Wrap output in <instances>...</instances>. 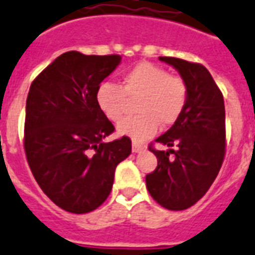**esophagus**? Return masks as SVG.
<instances>
[{"instance_id":"1","label":"esophagus","mask_w":255,"mask_h":255,"mask_svg":"<svg viewBox=\"0 0 255 255\" xmlns=\"http://www.w3.org/2000/svg\"><path fill=\"white\" fill-rule=\"evenodd\" d=\"M143 150H144V146H143V144H139V143H136V142L132 143V151L133 152H140V151H143Z\"/></svg>"}]
</instances>
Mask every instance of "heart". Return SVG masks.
<instances>
[{"label":"heart","instance_id":"b5f03b06","mask_svg":"<svg viewBox=\"0 0 255 255\" xmlns=\"http://www.w3.org/2000/svg\"><path fill=\"white\" fill-rule=\"evenodd\" d=\"M139 115L124 119L118 126L120 135L143 142L162 126L174 124L188 103V85L166 69L143 62L123 74L122 85L101 82L96 89V104L100 111L116 123L127 111L128 100L137 99Z\"/></svg>","mask_w":255,"mask_h":255}]
</instances>
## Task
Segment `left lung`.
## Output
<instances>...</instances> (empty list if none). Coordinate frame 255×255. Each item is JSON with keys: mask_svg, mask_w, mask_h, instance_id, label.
<instances>
[{"mask_svg": "<svg viewBox=\"0 0 255 255\" xmlns=\"http://www.w3.org/2000/svg\"><path fill=\"white\" fill-rule=\"evenodd\" d=\"M178 70L188 85V103L180 119L156 143L177 150L159 151L150 144L158 166L146 175L148 193L170 211L196 204L216 178L226 154V111L223 94L212 75L200 63L159 56ZM171 153L173 157H170Z\"/></svg>", "mask_w": 255, "mask_h": 255, "instance_id": "1", "label": "left lung"}]
</instances>
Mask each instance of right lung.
<instances>
[{"instance_id":"1","label":"right lung","mask_w":255,"mask_h":255,"mask_svg":"<svg viewBox=\"0 0 255 255\" xmlns=\"http://www.w3.org/2000/svg\"><path fill=\"white\" fill-rule=\"evenodd\" d=\"M120 55L69 51L29 88L24 150L35 180L52 203L71 214L99 208L111 193L116 166L131 154V139H103L115 131L96 104V89Z\"/></svg>"}]
</instances>
